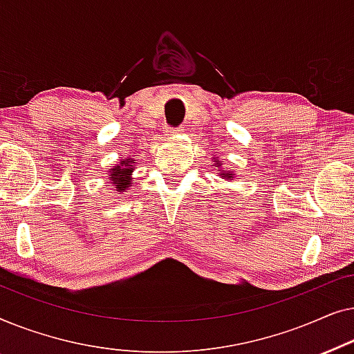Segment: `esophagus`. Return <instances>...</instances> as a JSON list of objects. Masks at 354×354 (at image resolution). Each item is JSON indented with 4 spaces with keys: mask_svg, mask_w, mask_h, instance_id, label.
I'll list each match as a JSON object with an SVG mask.
<instances>
[{
    "mask_svg": "<svg viewBox=\"0 0 354 354\" xmlns=\"http://www.w3.org/2000/svg\"><path fill=\"white\" fill-rule=\"evenodd\" d=\"M183 132V127L180 125V127H167L166 129V135H178Z\"/></svg>",
    "mask_w": 354,
    "mask_h": 354,
    "instance_id": "1",
    "label": "esophagus"
}]
</instances>
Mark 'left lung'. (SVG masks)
Listing matches in <instances>:
<instances>
[{
  "instance_id": "8db88e82",
  "label": "left lung",
  "mask_w": 354,
  "mask_h": 354,
  "mask_svg": "<svg viewBox=\"0 0 354 354\" xmlns=\"http://www.w3.org/2000/svg\"><path fill=\"white\" fill-rule=\"evenodd\" d=\"M232 176V174H229V176H227V174H222V177H230Z\"/></svg>"
}]
</instances>
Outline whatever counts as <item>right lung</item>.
Segmentation results:
<instances>
[{
	"label": "right lung",
	"instance_id": "right-lung-1",
	"mask_svg": "<svg viewBox=\"0 0 354 354\" xmlns=\"http://www.w3.org/2000/svg\"><path fill=\"white\" fill-rule=\"evenodd\" d=\"M133 162V159H125V161L120 162V166H115L114 169H111V180L115 183V192H124L125 188L129 187L130 178L129 176L132 174L133 169L130 167V164Z\"/></svg>",
	"mask_w": 354,
	"mask_h": 354
}]
</instances>
